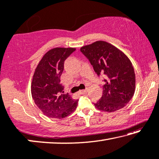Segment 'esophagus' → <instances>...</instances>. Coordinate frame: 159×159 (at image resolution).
Wrapping results in <instances>:
<instances>
[{
    "label": "esophagus",
    "mask_w": 159,
    "mask_h": 159,
    "mask_svg": "<svg viewBox=\"0 0 159 159\" xmlns=\"http://www.w3.org/2000/svg\"><path fill=\"white\" fill-rule=\"evenodd\" d=\"M88 91V89H84V90H80L79 91V93L80 94H85Z\"/></svg>",
    "instance_id": "34e87169"
}]
</instances>
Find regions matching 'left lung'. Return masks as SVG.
<instances>
[{
	"label": "left lung",
	"instance_id": "obj_1",
	"mask_svg": "<svg viewBox=\"0 0 159 159\" xmlns=\"http://www.w3.org/2000/svg\"><path fill=\"white\" fill-rule=\"evenodd\" d=\"M97 75L105 74L103 95L94 103L97 109L114 112L126 106L134 96L136 76L129 58L109 43L98 41L80 48Z\"/></svg>",
	"mask_w": 159,
	"mask_h": 159
}]
</instances>
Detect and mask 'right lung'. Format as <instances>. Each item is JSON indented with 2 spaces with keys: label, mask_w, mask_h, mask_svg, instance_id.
Returning a JSON list of instances; mask_svg holds the SVG:
<instances>
[{
  "label": "right lung",
  "mask_w": 159,
  "mask_h": 159,
  "mask_svg": "<svg viewBox=\"0 0 159 159\" xmlns=\"http://www.w3.org/2000/svg\"><path fill=\"white\" fill-rule=\"evenodd\" d=\"M75 48H55L43 56L35 68L31 83L34 102L49 118H63L76 109L78 101L68 93L64 94L60 84L66 59Z\"/></svg>",
  "instance_id": "obj_1"
}]
</instances>
